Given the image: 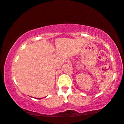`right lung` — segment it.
<instances>
[{
    "label": "right lung",
    "mask_w": 124,
    "mask_h": 124,
    "mask_svg": "<svg viewBox=\"0 0 124 124\" xmlns=\"http://www.w3.org/2000/svg\"><path fill=\"white\" fill-rule=\"evenodd\" d=\"M42 99V98H37V99Z\"/></svg>",
    "instance_id": "right-lung-1"
}]
</instances>
